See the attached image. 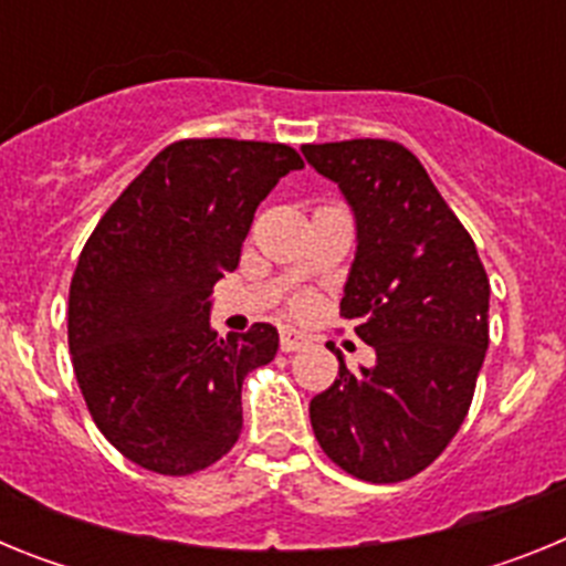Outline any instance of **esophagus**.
I'll return each instance as SVG.
<instances>
[{
	"label": "esophagus",
	"instance_id": "obj_1",
	"mask_svg": "<svg viewBox=\"0 0 566 566\" xmlns=\"http://www.w3.org/2000/svg\"><path fill=\"white\" fill-rule=\"evenodd\" d=\"M303 345H308V337L297 328H280V348L283 352H300Z\"/></svg>",
	"mask_w": 566,
	"mask_h": 566
}]
</instances>
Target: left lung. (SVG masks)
I'll return each mask as SVG.
<instances>
[{
	"label": "left lung",
	"mask_w": 566,
	"mask_h": 566,
	"mask_svg": "<svg viewBox=\"0 0 566 566\" xmlns=\"http://www.w3.org/2000/svg\"><path fill=\"white\" fill-rule=\"evenodd\" d=\"M357 221L339 317L377 354L308 405L334 464L374 484L417 476L457 437L488 352L490 280L476 243L411 149L382 138L306 144Z\"/></svg>",
	"instance_id": "8db88e82"
}]
</instances>
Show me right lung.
Listing matches in <instances>:
<instances>
[{
	"label": "right lung",
	"mask_w": 566,
	"mask_h": 566,
	"mask_svg": "<svg viewBox=\"0 0 566 566\" xmlns=\"http://www.w3.org/2000/svg\"><path fill=\"white\" fill-rule=\"evenodd\" d=\"M303 169L286 144L184 138L118 195L70 280L67 343L98 431L129 462L189 476L232 451L240 388L277 328L218 337L209 294L234 272L254 209Z\"/></svg>",
	"instance_id": "1"
}]
</instances>
